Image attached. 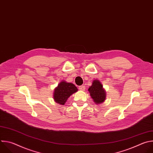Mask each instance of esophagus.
Returning a JSON list of instances; mask_svg holds the SVG:
<instances>
[{
	"instance_id": "obj_1",
	"label": "esophagus",
	"mask_w": 153,
	"mask_h": 153,
	"mask_svg": "<svg viewBox=\"0 0 153 153\" xmlns=\"http://www.w3.org/2000/svg\"><path fill=\"white\" fill-rule=\"evenodd\" d=\"M85 86L84 85H82V86H79V90L83 91H85Z\"/></svg>"
}]
</instances>
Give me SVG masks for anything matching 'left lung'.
Returning a JSON list of instances; mask_svg holds the SVG:
<instances>
[{
    "mask_svg": "<svg viewBox=\"0 0 153 153\" xmlns=\"http://www.w3.org/2000/svg\"><path fill=\"white\" fill-rule=\"evenodd\" d=\"M88 91L94 102L96 104L103 103L106 98V91L103 88V85L98 80H94L92 85L89 87Z\"/></svg>",
    "mask_w": 153,
    "mask_h": 153,
    "instance_id": "1",
    "label": "left lung"
}]
</instances>
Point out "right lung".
Here are the masks:
<instances>
[{
  "instance_id": "1",
  "label": "right lung",
  "mask_w": 153,
  "mask_h": 153,
  "mask_svg": "<svg viewBox=\"0 0 153 153\" xmlns=\"http://www.w3.org/2000/svg\"><path fill=\"white\" fill-rule=\"evenodd\" d=\"M78 89L72 83L62 81L54 91V101L60 105H64L71 95L77 92Z\"/></svg>"
}]
</instances>
